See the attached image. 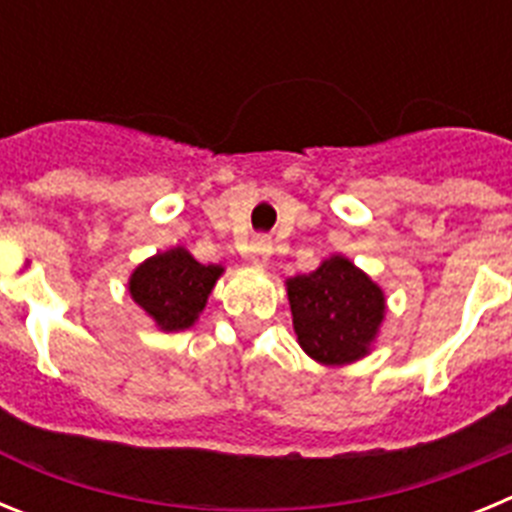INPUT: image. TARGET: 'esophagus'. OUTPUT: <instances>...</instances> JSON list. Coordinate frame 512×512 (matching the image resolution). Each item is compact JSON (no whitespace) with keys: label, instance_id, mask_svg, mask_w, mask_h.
I'll use <instances>...</instances> for the list:
<instances>
[{"label":"esophagus","instance_id":"obj_1","mask_svg":"<svg viewBox=\"0 0 512 512\" xmlns=\"http://www.w3.org/2000/svg\"><path fill=\"white\" fill-rule=\"evenodd\" d=\"M271 256V241L266 238V235H261V238H253L251 246H248V261H251L256 269H264L266 261H269Z\"/></svg>","mask_w":512,"mask_h":512}]
</instances>
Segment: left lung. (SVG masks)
I'll list each match as a JSON object with an SVG mask.
<instances>
[{"label": "left lung", "mask_w": 512, "mask_h": 512, "mask_svg": "<svg viewBox=\"0 0 512 512\" xmlns=\"http://www.w3.org/2000/svg\"><path fill=\"white\" fill-rule=\"evenodd\" d=\"M287 297L310 359L343 366L369 354L384 320V292L354 261L330 256L310 274L287 279Z\"/></svg>", "instance_id": "8db88e82"}]
</instances>
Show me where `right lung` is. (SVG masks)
I'll list each match as a JSON object with an SVG mask.
<instances>
[{
  "mask_svg": "<svg viewBox=\"0 0 512 512\" xmlns=\"http://www.w3.org/2000/svg\"><path fill=\"white\" fill-rule=\"evenodd\" d=\"M223 266L200 264L187 248L176 246L146 259L130 274V297L166 333L194 325L205 310Z\"/></svg>",
  "mask_w": 512,
  "mask_h": 512,
  "instance_id": "obj_1",
  "label": "right lung"
}]
</instances>
